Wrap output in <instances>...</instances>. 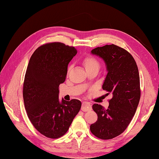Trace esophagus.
Instances as JSON below:
<instances>
[{
    "instance_id": "esophagus-1",
    "label": "esophagus",
    "mask_w": 159,
    "mask_h": 159,
    "mask_svg": "<svg viewBox=\"0 0 159 159\" xmlns=\"http://www.w3.org/2000/svg\"><path fill=\"white\" fill-rule=\"evenodd\" d=\"M81 109L83 111H89L91 110V105L89 102H84L82 103V106H81Z\"/></svg>"
}]
</instances>
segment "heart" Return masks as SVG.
Returning <instances> with one entry per match:
<instances>
[{
	"label": "heart",
	"mask_w": 159,
	"mask_h": 159,
	"mask_svg": "<svg viewBox=\"0 0 159 159\" xmlns=\"http://www.w3.org/2000/svg\"><path fill=\"white\" fill-rule=\"evenodd\" d=\"M82 63L86 71L99 68V62L98 60L91 56H87L82 60Z\"/></svg>",
	"instance_id": "b5f03b06"
}]
</instances>
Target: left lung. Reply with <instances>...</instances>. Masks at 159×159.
<instances>
[{
	"label": "left lung",
	"mask_w": 159,
	"mask_h": 159,
	"mask_svg": "<svg viewBox=\"0 0 159 159\" xmlns=\"http://www.w3.org/2000/svg\"><path fill=\"white\" fill-rule=\"evenodd\" d=\"M91 53L105 63L107 74L102 88L113 97L107 109L93 105L98 118L90 125V131L99 139H111L127 129L136 112L141 97L139 70L131 54L116 45L98 47Z\"/></svg>",
	"instance_id": "1"
}]
</instances>
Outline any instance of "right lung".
<instances>
[{
  "label": "right lung",
  "mask_w": 159,
  "mask_h": 159,
  "mask_svg": "<svg viewBox=\"0 0 159 159\" xmlns=\"http://www.w3.org/2000/svg\"><path fill=\"white\" fill-rule=\"evenodd\" d=\"M76 54L73 46L48 43L38 48L28 63L24 103L34 127L46 137L63 136L80 110V100L59 99V85L65 81L68 64Z\"/></svg>",
  "instance_id": "add662e5"
}]
</instances>
